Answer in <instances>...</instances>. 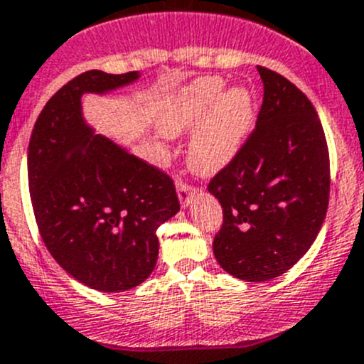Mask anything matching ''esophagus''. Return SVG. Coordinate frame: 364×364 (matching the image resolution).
Masks as SVG:
<instances>
[{
	"label": "esophagus",
	"instance_id": "1",
	"mask_svg": "<svg viewBox=\"0 0 364 364\" xmlns=\"http://www.w3.org/2000/svg\"><path fill=\"white\" fill-rule=\"evenodd\" d=\"M193 192H196V188H193L192 185H188L186 181H178V196L179 203H181L183 206L190 205V199H192Z\"/></svg>",
	"mask_w": 364,
	"mask_h": 364
}]
</instances>
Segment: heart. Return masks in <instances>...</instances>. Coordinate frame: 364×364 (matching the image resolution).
Returning <instances> with one entry per match:
<instances>
[{
  "mask_svg": "<svg viewBox=\"0 0 364 364\" xmlns=\"http://www.w3.org/2000/svg\"><path fill=\"white\" fill-rule=\"evenodd\" d=\"M219 77H205L183 87L163 109L159 127L166 134L192 131L188 161L193 171L213 174L233 161L253 129L255 104L246 87L225 91Z\"/></svg>",
  "mask_w": 364,
  "mask_h": 364,
  "instance_id": "1",
  "label": "heart"
}]
</instances>
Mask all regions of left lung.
Listing matches in <instances>:
<instances>
[{
    "instance_id": "obj_1",
    "label": "left lung",
    "mask_w": 364,
    "mask_h": 364,
    "mask_svg": "<svg viewBox=\"0 0 364 364\" xmlns=\"http://www.w3.org/2000/svg\"><path fill=\"white\" fill-rule=\"evenodd\" d=\"M257 125L208 192L223 206L213 255L226 273L266 282L291 269L316 240L331 192V161L314 105L293 82L257 66Z\"/></svg>"
}]
</instances>
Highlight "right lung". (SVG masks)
<instances>
[{
	"label": "right lung",
	"mask_w": 364,
	"mask_h": 364,
	"mask_svg": "<svg viewBox=\"0 0 364 364\" xmlns=\"http://www.w3.org/2000/svg\"><path fill=\"white\" fill-rule=\"evenodd\" d=\"M138 77L100 70L75 77L46 102L28 144L41 239L68 274L102 293L132 289L152 273L156 230L179 212L165 172L95 134L82 117L84 93H109Z\"/></svg>",
	"instance_id": "1"
}]
</instances>
